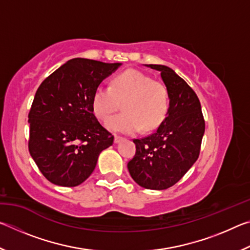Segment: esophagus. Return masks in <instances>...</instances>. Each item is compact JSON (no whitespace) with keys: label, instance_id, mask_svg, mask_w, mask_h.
Returning a JSON list of instances; mask_svg holds the SVG:
<instances>
[{"label":"esophagus","instance_id":"34e87169","mask_svg":"<svg viewBox=\"0 0 250 250\" xmlns=\"http://www.w3.org/2000/svg\"><path fill=\"white\" fill-rule=\"evenodd\" d=\"M124 137H121V135H115V143H118L119 141H121Z\"/></svg>","mask_w":250,"mask_h":250}]
</instances>
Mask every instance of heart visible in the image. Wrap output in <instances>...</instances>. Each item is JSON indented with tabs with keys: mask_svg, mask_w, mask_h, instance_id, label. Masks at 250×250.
<instances>
[{
	"mask_svg": "<svg viewBox=\"0 0 250 250\" xmlns=\"http://www.w3.org/2000/svg\"><path fill=\"white\" fill-rule=\"evenodd\" d=\"M123 104L124 112L108 117ZM170 107L166 84L141 71L129 69L113 78L111 86L100 84L92 95L91 108L107 128L115 132L137 133L151 131L162 124Z\"/></svg>",
	"mask_w": 250,
	"mask_h": 250,
	"instance_id": "obj_1",
	"label": "heart"
}]
</instances>
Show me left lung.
<instances>
[{
  "mask_svg": "<svg viewBox=\"0 0 250 250\" xmlns=\"http://www.w3.org/2000/svg\"><path fill=\"white\" fill-rule=\"evenodd\" d=\"M147 66L161 73L170 107L154 133L133 139L135 154L128 162V170L142 188L166 189L177 183L197 160L205 120L200 99L183 78L167 66Z\"/></svg>",
  "mask_w": 250,
  "mask_h": 250,
  "instance_id": "1",
  "label": "left lung"
}]
</instances>
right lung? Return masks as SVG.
<instances>
[{
	"instance_id": "right-lung-1",
	"label": "right lung",
	"mask_w": 250,
	"mask_h": 250,
	"mask_svg": "<svg viewBox=\"0 0 250 250\" xmlns=\"http://www.w3.org/2000/svg\"><path fill=\"white\" fill-rule=\"evenodd\" d=\"M120 62L70 59L37 89L28 113V151L50 183L65 188L82 184L95 170L100 152L113 135L92 112L96 88Z\"/></svg>"
}]
</instances>
